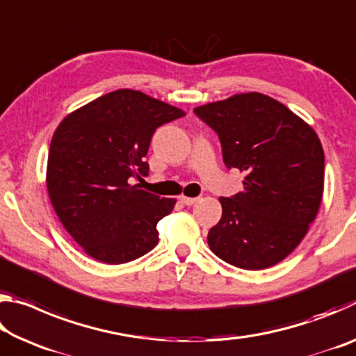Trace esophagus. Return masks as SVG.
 Masks as SVG:
<instances>
[{
    "label": "esophagus",
    "instance_id": "1",
    "mask_svg": "<svg viewBox=\"0 0 356 356\" xmlns=\"http://www.w3.org/2000/svg\"><path fill=\"white\" fill-rule=\"evenodd\" d=\"M200 201V197H188V196H180V202L185 204V206H193Z\"/></svg>",
    "mask_w": 356,
    "mask_h": 356
}]
</instances>
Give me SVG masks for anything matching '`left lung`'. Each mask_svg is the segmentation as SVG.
Returning a JSON list of instances; mask_svg holds the SVG:
<instances>
[{
    "label": "left lung",
    "instance_id": "obj_1",
    "mask_svg": "<svg viewBox=\"0 0 356 356\" xmlns=\"http://www.w3.org/2000/svg\"><path fill=\"white\" fill-rule=\"evenodd\" d=\"M220 138L222 161L245 172L243 191L220 197L221 220L207 242L215 256L262 270L297 248L323 195L325 156L311 125L259 92L236 94L195 108Z\"/></svg>",
    "mask_w": 356,
    "mask_h": 356
}]
</instances>
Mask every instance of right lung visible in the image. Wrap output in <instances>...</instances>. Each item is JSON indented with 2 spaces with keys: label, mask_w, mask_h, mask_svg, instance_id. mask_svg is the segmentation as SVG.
<instances>
[{
  "label": "right lung",
  "mask_w": 356,
  "mask_h": 356,
  "mask_svg": "<svg viewBox=\"0 0 356 356\" xmlns=\"http://www.w3.org/2000/svg\"><path fill=\"white\" fill-rule=\"evenodd\" d=\"M185 111L141 91L118 89L63 119L51 138L47 190L65 231L88 256L125 264L159 243L156 222L176 200L131 185L147 176L154 131Z\"/></svg>",
  "instance_id": "1"
}]
</instances>
